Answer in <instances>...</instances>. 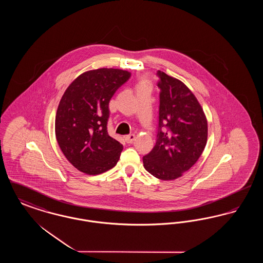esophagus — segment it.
<instances>
[{"mask_svg":"<svg viewBox=\"0 0 263 263\" xmlns=\"http://www.w3.org/2000/svg\"><path fill=\"white\" fill-rule=\"evenodd\" d=\"M135 138L136 136L134 135V134H130V135H128V136H126L125 141L126 143H128V144H131L134 140H135Z\"/></svg>","mask_w":263,"mask_h":263,"instance_id":"esophagus-1","label":"esophagus"}]
</instances>
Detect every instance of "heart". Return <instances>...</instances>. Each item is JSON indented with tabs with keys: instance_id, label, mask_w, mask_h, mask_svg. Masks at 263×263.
Instances as JSON below:
<instances>
[{
	"instance_id": "heart-1",
	"label": "heart",
	"mask_w": 263,
	"mask_h": 263,
	"mask_svg": "<svg viewBox=\"0 0 263 263\" xmlns=\"http://www.w3.org/2000/svg\"><path fill=\"white\" fill-rule=\"evenodd\" d=\"M143 86H148V83L144 81V82H142V83L139 85V87H143Z\"/></svg>"
}]
</instances>
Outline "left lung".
Returning <instances> with one entry per match:
<instances>
[{
  "mask_svg": "<svg viewBox=\"0 0 263 263\" xmlns=\"http://www.w3.org/2000/svg\"><path fill=\"white\" fill-rule=\"evenodd\" d=\"M157 75L161 89L159 131L156 145L143 163L155 177L174 180L200 158L207 143L208 124L200 103L181 81L162 71Z\"/></svg>",
  "mask_w": 263,
  "mask_h": 263,
  "instance_id": "8db88e82",
  "label": "left lung"
}]
</instances>
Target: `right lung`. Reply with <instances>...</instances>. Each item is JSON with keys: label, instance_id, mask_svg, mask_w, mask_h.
Here are the masks:
<instances>
[{"label": "right lung", "instance_id": "1", "mask_svg": "<svg viewBox=\"0 0 263 263\" xmlns=\"http://www.w3.org/2000/svg\"><path fill=\"white\" fill-rule=\"evenodd\" d=\"M130 76L121 69L90 70L75 79L63 95L55 135L66 159L84 174L100 175L119 160L123 146L108 135V104Z\"/></svg>", "mask_w": 263, "mask_h": 263}]
</instances>
